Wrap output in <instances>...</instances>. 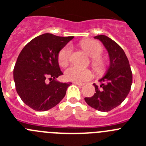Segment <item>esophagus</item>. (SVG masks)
Here are the masks:
<instances>
[{"mask_svg":"<svg viewBox=\"0 0 146 146\" xmlns=\"http://www.w3.org/2000/svg\"><path fill=\"white\" fill-rule=\"evenodd\" d=\"M73 83L75 85H77V86H84V83H81V82H73Z\"/></svg>","mask_w":146,"mask_h":146,"instance_id":"esophagus-1","label":"esophagus"}]
</instances>
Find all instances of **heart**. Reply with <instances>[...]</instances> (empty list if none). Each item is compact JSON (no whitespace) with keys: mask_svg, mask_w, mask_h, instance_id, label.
Masks as SVG:
<instances>
[{"mask_svg":"<svg viewBox=\"0 0 146 146\" xmlns=\"http://www.w3.org/2000/svg\"><path fill=\"white\" fill-rule=\"evenodd\" d=\"M81 46L85 51L92 57V64L98 71H102L104 67V62L100 55L103 52L102 44L96 40H86L81 42ZM72 54V47L67 44L60 49L58 54L59 65L65 66L69 63ZM65 77L68 80L74 82H86L93 77V72L88 69H82L76 66H71L65 71Z\"/></svg>","mask_w":146,"mask_h":146,"instance_id":"obj_1","label":"heart"}]
</instances>
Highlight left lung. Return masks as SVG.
<instances>
[{"mask_svg":"<svg viewBox=\"0 0 146 146\" xmlns=\"http://www.w3.org/2000/svg\"><path fill=\"white\" fill-rule=\"evenodd\" d=\"M100 40L108 50L110 64L106 74L99 80L100 86L94 83L95 94L86 97L89 106L99 111L108 112L124 101L131 89L132 73L124 51L111 38L104 35L94 37Z\"/></svg>","mask_w":146,"mask_h":146,"instance_id":"8db88e82","label":"left lung"}]
</instances>
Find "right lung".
<instances>
[{"label": "right lung", "mask_w": 146, "mask_h": 146, "mask_svg": "<svg viewBox=\"0 0 146 146\" xmlns=\"http://www.w3.org/2000/svg\"><path fill=\"white\" fill-rule=\"evenodd\" d=\"M72 38L51 33L40 35L28 42L18 56L14 68L16 91L23 102L34 110L46 111L57 105L72 84L55 78L63 74L58 54Z\"/></svg>", "instance_id": "obj_1"}]
</instances>
